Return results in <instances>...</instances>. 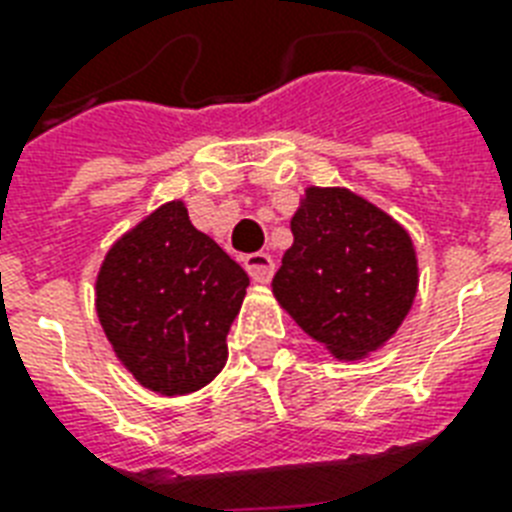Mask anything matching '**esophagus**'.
Returning <instances> with one entry per match:
<instances>
[{"label": "esophagus", "instance_id": "34e87169", "mask_svg": "<svg viewBox=\"0 0 512 512\" xmlns=\"http://www.w3.org/2000/svg\"><path fill=\"white\" fill-rule=\"evenodd\" d=\"M244 268L257 284H268L276 271V263H273V257L268 252H252V255L244 257Z\"/></svg>", "mask_w": 512, "mask_h": 512}]
</instances>
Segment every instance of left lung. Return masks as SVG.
<instances>
[{"instance_id": "obj_1", "label": "left lung", "mask_w": 512, "mask_h": 512, "mask_svg": "<svg viewBox=\"0 0 512 512\" xmlns=\"http://www.w3.org/2000/svg\"><path fill=\"white\" fill-rule=\"evenodd\" d=\"M273 295L305 335L356 361L396 335L417 295L409 233L348 188H305Z\"/></svg>"}]
</instances>
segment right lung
<instances>
[{
    "mask_svg": "<svg viewBox=\"0 0 512 512\" xmlns=\"http://www.w3.org/2000/svg\"><path fill=\"white\" fill-rule=\"evenodd\" d=\"M247 287L244 268L193 228L183 201H167L108 249L95 311L143 388L183 396L225 366V337Z\"/></svg>",
    "mask_w": 512,
    "mask_h": 512,
    "instance_id": "right-lung-1",
    "label": "right lung"
}]
</instances>
